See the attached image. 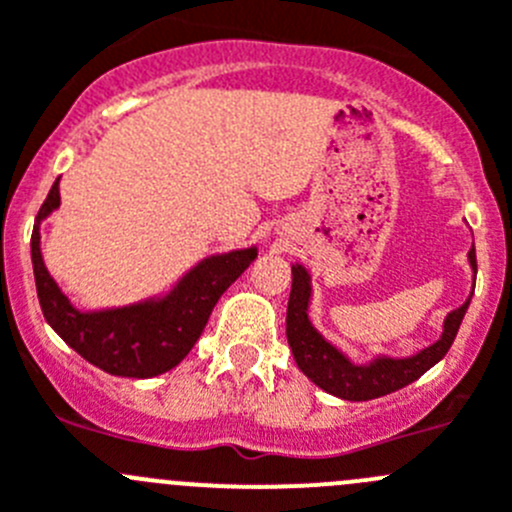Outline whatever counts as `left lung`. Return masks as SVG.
Listing matches in <instances>:
<instances>
[{"label":"left lung","instance_id":"obj_1","mask_svg":"<svg viewBox=\"0 0 512 512\" xmlns=\"http://www.w3.org/2000/svg\"><path fill=\"white\" fill-rule=\"evenodd\" d=\"M472 271L478 274V261H475V246L467 253ZM309 299H311V276L301 264L291 266V296L289 309H286V339H289L291 354L296 359V367L324 392L334 397L349 399V402H364V399L384 397L389 392L407 387L430 367H435L447 349L452 347L457 337V329L462 324L470 299L460 309L450 311L442 326V337L420 354H412L405 359L377 357L369 364H354L344 357L334 344L326 342L309 321Z\"/></svg>","mask_w":512,"mask_h":512}]
</instances>
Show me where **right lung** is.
I'll list each match as a JSON object with an SVG mask.
<instances>
[{"instance_id":"1","label":"right lung","mask_w":512,"mask_h":512,"mask_svg":"<svg viewBox=\"0 0 512 512\" xmlns=\"http://www.w3.org/2000/svg\"><path fill=\"white\" fill-rule=\"evenodd\" d=\"M60 208V178L47 193L32 231V269L47 324L90 364L115 377L148 379L178 367L203 334L223 291L256 259V248L218 253L193 266L158 299L118 309L80 311L62 294L40 251V223Z\"/></svg>"}]
</instances>
